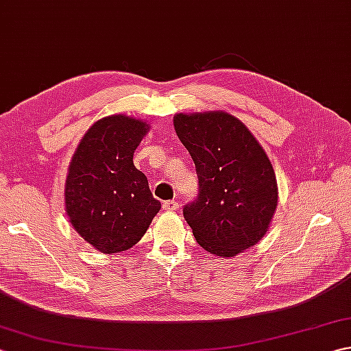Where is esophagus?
Instances as JSON below:
<instances>
[{"instance_id":"obj_1","label":"esophagus","mask_w":351,"mask_h":351,"mask_svg":"<svg viewBox=\"0 0 351 351\" xmlns=\"http://www.w3.org/2000/svg\"><path fill=\"white\" fill-rule=\"evenodd\" d=\"M162 208L166 211H176L180 206H178L176 200H166V202H162Z\"/></svg>"}]
</instances>
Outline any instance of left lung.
Returning a JSON list of instances; mask_svg holds the SVG:
<instances>
[{
	"label": "left lung",
	"mask_w": 351,
	"mask_h": 351,
	"mask_svg": "<svg viewBox=\"0 0 351 351\" xmlns=\"http://www.w3.org/2000/svg\"><path fill=\"white\" fill-rule=\"evenodd\" d=\"M175 131L196 166L199 193L184 206L197 244L232 258L267 232L278 184L267 154L243 122L225 111L176 114Z\"/></svg>",
	"instance_id": "1"
}]
</instances>
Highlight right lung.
I'll return each instance as SVG.
<instances>
[{
	"mask_svg": "<svg viewBox=\"0 0 351 351\" xmlns=\"http://www.w3.org/2000/svg\"><path fill=\"white\" fill-rule=\"evenodd\" d=\"M147 130L132 117H104L86 132L72 158L66 213L77 232L102 253L131 249L161 208L132 162Z\"/></svg>",
	"mask_w": 351,
	"mask_h": 351,
	"instance_id": "add662e5",
	"label": "right lung"
}]
</instances>
